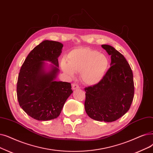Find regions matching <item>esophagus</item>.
I'll return each mask as SVG.
<instances>
[{"mask_svg":"<svg viewBox=\"0 0 153 153\" xmlns=\"http://www.w3.org/2000/svg\"><path fill=\"white\" fill-rule=\"evenodd\" d=\"M72 88L73 90H75L79 88V85L76 84V83H73L72 85Z\"/></svg>","mask_w":153,"mask_h":153,"instance_id":"1","label":"esophagus"}]
</instances>
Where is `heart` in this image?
<instances>
[{"instance_id": "obj_1", "label": "heart", "mask_w": 153, "mask_h": 153, "mask_svg": "<svg viewBox=\"0 0 153 153\" xmlns=\"http://www.w3.org/2000/svg\"><path fill=\"white\" fill-rule=\"evenodd\" d=\"M63 71L70 76L75 72H81L82 81L92 85L100 82L109 66V59L103 54L90 48L72 50L68 56V62L62 60L61 64Z\"/></svg>"}]
</instances>
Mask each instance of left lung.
<instances>
[{"mask_svg":"<svg viewBox=\"0 0 153 153\" xmlns=\"http://www.w3.org/2000/svg\"><path fill=\"white\" fill-rule=\"evenodd\" d=\"M111 57V67L102 80L84 88L85 110L92 119L113 122L127 112L134 98L133 74L126 58L109 45H102Z\"/></svg>","mask_w":153,"mask_h":153,"instance_id":"8db88e82","label":"left lung"}]
</instances>
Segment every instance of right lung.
Instances as JSON below:
<instances>
[{
  "instance_id": "right-lung-1",
  "label": "right lung",
  "mask_w": 153,
  "mask_h": 153,
  "mask_svg": "<svg viewBox=\"0 0 153 153\" xmlns=\"http://www.w3.org/2000/svg\"><path fill=\"white\" fill-rule=\"evenodd\" d=\"M62 47L59 42L44 41L30 52L20 70L17 83L18 102L26 113L36 120L57 118L73 92L70 82L54 80ZM44 61L51 62L55 66L46 73Z\"/></svg>"
}]
</instances>
